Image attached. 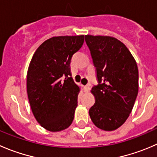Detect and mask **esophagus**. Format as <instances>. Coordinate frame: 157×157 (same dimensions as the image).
Listing matches in <instances>:
<instances>
[{
  "instance_id": "34e87169",
  "label": "esophagus",
  "mask_w": 157,
  "mask_h": 157,
  "mask_svg": "<svg viewBox=\"0 0 157 157\" xmlns=\"http://www.w3.org/2000/svg\"><path fill=\"white\" fill-rule=\"evenodd\" d=\"M90 86H88V85H86V86H83V90H84V92H88V91L90 90Z\"/></svg>"
}]
</instances>
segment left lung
Instances as JSON below:
<instances>
[{
  "label": "left lung",
  "instance_id": "1",
  "mask_svg": "<svg viewBox=\"0 0 157 157\" xmlns=\"http://www.w3.org/2000/svg\"><path fill=\"white\" fill-rule=\"evenodd\" d=\"M85 41L98 80L91 90L95 103L90 109V117L98 128L115 130L127 121L137 97L139 73L136 60L117 38L85 35Z\"/></svg>",
  "mask_w": 157,
  "mask_h": 157
}]
</instances>
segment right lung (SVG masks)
I'll use <instances>...</instances> for the list:
<instances>
[{
    "instance_id": "obj_1",
    "label": "right lung",
    "mask_w": 157,
    "mask_h": 157,
    "mask_svg": "<svg viewBox=\"0 0 157 157\" xmlns=\"http://www.w3.org/2000/svg\"><path fill=\"white\" fill-rule=\"evenodd\" d=\"M84 36H53L36 49L29 64L27 91L32 113L41 127L58 132L71 126L80 87L71 72L72 56Z\"/></svg>"
}]
</instances>
